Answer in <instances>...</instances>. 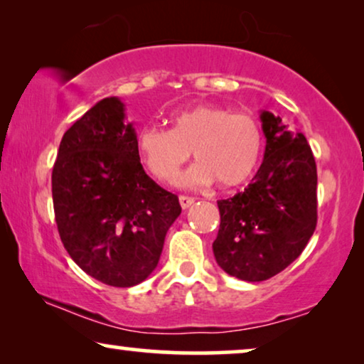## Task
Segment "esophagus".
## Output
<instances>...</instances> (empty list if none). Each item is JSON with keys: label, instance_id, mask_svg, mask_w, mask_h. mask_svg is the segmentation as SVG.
<instances>
[{"label": "esophagus", "instance_id": "obj_1", "mask_svg": "<svg viewBox=\"0 0 364 364\" xmlns=\"http://www.w3.org/2000/svg\"><path fill=\"white\" fill-rule=\"evenodd\" d=\"M178 202H181L182 208H188V207L192 205L193 202H196V198H193V197H188V196H181V197H178Z\"/></svg>", "mask_w": 364, "mask_h": 364}]
</instances>
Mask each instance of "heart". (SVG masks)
Listing matches in <instances>:
<instances>
[{
	"instance_id": "heart-1",
	"label": "heart",
	"mask_w": 364,
	"mask_h": 364,
	"mask_svg": "<svg viewBox=\"0 0 364 364\" xmlns=\"http://www.w3.org/2000/svg\"><path fill=\"white\" fill-rule=\"evenodd\" d=\"M171 129L144 126L136 136L137 156L152 177L173 182L191 151L198 161L183 177L186 186L237 187L257 171L263 152V132L247 112H232L215 104H197L168 117Z\"/></svg>"
}]
</instances>
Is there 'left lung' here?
<instances>
[{"mask_svg":"<svg viewBox=\"0 0 364 364\" xmlns=\"http://www.w3.org/2000/svg\"><path fill=\"white\" fill-rule=\"evenodd\" d=\"M265 156L250 186L218 200L213 242L218 267L245 282H263L295 262L316 228V164L301 132L263 111Z\"/></svg>","mask_w":364,"mask_h":364,"instance_id":"8db88e82","label":"left lung"}]
</instances>
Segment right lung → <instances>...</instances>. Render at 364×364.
<instances>
[{"instance_id":"right-lung-1","label":"right lung","mask_w":364,"mask_h":364,"mask_svg":"<svg viewBox=\"0 0 364 364\" xmlns=\"http://www.w3.org/2000/svg\"><path fill=\"white\" fill-rule=\"evenodd\" d=\"M124 104L106 97L64 132L53 167L58 232L87 275L127 288L157 267L182 208L144 171Z\"/></svg>"}]
</instances>
